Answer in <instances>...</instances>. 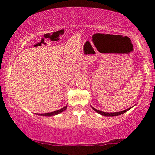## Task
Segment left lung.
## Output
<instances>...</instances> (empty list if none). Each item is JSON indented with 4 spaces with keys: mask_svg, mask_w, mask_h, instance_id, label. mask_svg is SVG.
Returning a JSON list of instances; mask_svg holds the SVG:
<instances>
[{
    "mask_svg": "<svg viewBox=\"0 0 155 155\" xmlns=\"http://www.w3.org/2000/svg\"><path fill=\"white\" fill-rule=\"evenodd\" d=\"M92 109L94 110H95L96 112H97L98 114H100L102 115H104V116H116V115H121L122 114H124V113H125L130 109L131 108H127V109L124 110H122V111H120V112H115V113H106V112H103V111H101V110H99L97 109H96V108H94L93 107H92Z\"/></svg>",
    "mask_w": 155,
    "mask_h": 155,
    "instance_id": "obj_1",
    "label": "left lung"
}]
</instances>
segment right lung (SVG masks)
<instances>
[{"label":"right lung","instance_id":"1","mask_svg":"<svg viewBox=\"0 0 155 155\" xmlns=\"http://www.w3.org/2000/svg\"><path fill=\"white\" fill-rule=\"evenodd\" d=\"M67 108V106L65 107H63V108H61V109L60 110H55V111L54 112H51V113H47V114H38V115H44V116H51V115H57L60 114V113L64 111V110H65Z\"/></svg>","mask_w":155,"mask_h":155}]
</instances>
